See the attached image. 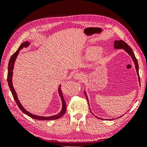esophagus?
Masks as SVG:
<instances>
[{
  "label": "esophagus",
  "mask_w": 147,
  "mask_h": 147,
  "mask_svg": "<svg viewBox=\"0 0 147 147\" xmlns=\"http://www.w3.org/2000/svg\"><path fill=\"white\" fill-rule=\"evenodd\" d=\"M74 78L76 80H83L84 78V74L82 73H76L74 75Z\"/></svg>",
  "instance_id": "obj_1"
}]
</instances>
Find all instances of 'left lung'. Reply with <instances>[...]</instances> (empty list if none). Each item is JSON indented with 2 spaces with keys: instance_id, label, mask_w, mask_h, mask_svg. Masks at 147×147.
Here are the masks:
<instances>
[{
  "instance_id": "obj_1",
  "label": "left lung",
  "mask_w": 147,
  "mask_h": 147,
  "mask_svg": "<svg viewBox=\"0 0 147 147\" xmlns=\"http://www.w3.org/2000/svg\"><path fill=\"white\" fill-rule=\"evenodd\" d=\"M114 48H116V49H124L125 51H127L128 54H129L130 56V57H132V60H133V62H134L136 69L137 74L138 75L139 82H140V75H139V66H138V60L136 59V57H135L134 52L132 51V49H131V47H130L127 43H125L124 41L121 40H115V41H114ZM84 93L85 94V96H86L87 100L88 101V98L86 96V93H85V92H84ZM88 102H89V101H88ZM96 118H98V117H96ZM100 119H101V118H100Z\"/></svg>"
}]
</instances>
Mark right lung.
I'll return each instance as SVG.
<instances>
[{"label":"right lung","mask_w":147,"mask_h":147,"mask_svg":"<svg viewBox=\"0 0 147 147\" xmlns=\"http://www.w3.org/2000/svg\"><path fill=\"white\" fill-rule=\"evenodd\" d=\"M29 45V42H24V43H22V44L20 45L19 48H18L17 51H16L10 58L9 61V63H8V72H7V78L9 89L11 90V91L13 98H14V100L15 101L16 103H17V105H18V107H19L20 110L22 111L24 113L26 114V115H28V116L31 117V118H33V119H38V120H45V121H46V120L57 119L58 118H61V117H62L63 115V114L65 113V112H66V103H65V101L64 100V98H63V97L62 92V90H61V85H60L59 88H58V92H59L60 96L61 98V99H62V111H61L60 113H58V114H57V115L53 116H49V117L36 116V115H34V114H31L30 113H29L28 111H26V109L22 106V105H21L20 103L19 102V100H18V98H17V93H16L14 88H13V86L12 85V76H13V65H14L15 61L16 60V58H17V57L18 53H19V51L20 49H22L23 47H28Z\"/></svg>","instance_id":"right-lung-1"}]
</instances>
